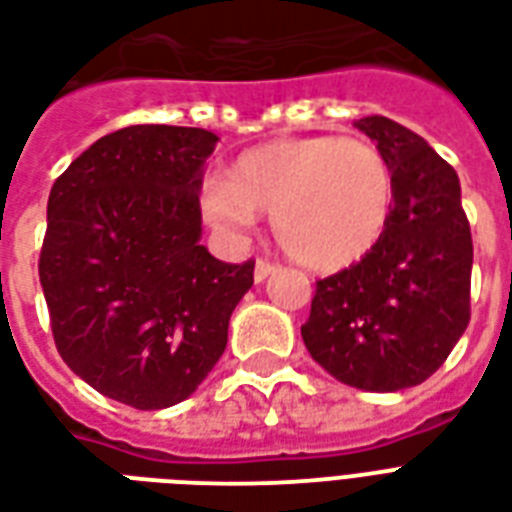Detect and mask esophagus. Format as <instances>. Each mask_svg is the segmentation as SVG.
Segmentation results:
<instances>
[{
    "label": "esophagus",
    "instance_id": "obj_1",
    "mask_svg": "<svg viewBox=\"0 0 512 512\" xmlns=\"http://www.w3.org/2000/svg\"><path fill=\"white\" fill-rule=\"evenodd\" d=\"M272 272H277V264H272L269 259H259L256 261V269H253V277H256V283H261V280H267Z\"/></svg>",
    "mask_w": 512,
    "mask_h": 512
}]
</instances>
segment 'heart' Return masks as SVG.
<instances>
[{"label":"heart","mask_w":512,"mask_h":512,"mask_svg":"<svg viewBox=\"0 0 512 512\" xmlns=\"http://www.w3.org/2000/svg\"><path fill=\"white\" fill-rule=\"evenodd\" d=\"M395 178L374 144L342 136L280 138L240 154L229 178H208L202 211L227 232L272 213L280 248L318 272L360 261L382 240Z\"/></svg>","instance_id":"b5f03b06"}]
</instances>
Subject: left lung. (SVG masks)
I'll return each mask as SVG.
<instances>
[{
    "label": "left lung",
    "instance_id": "1",
    "mask_svg": "<svg viewBox=\"0 0 512 512\" xmlns=\"http://www.w3.org/2000/svg\"><path fill=\"white\" fill-rule=\"evenodd\" d=\"M355 125L390 162V221L374 251L315 283L301 339L339 382L395 392L430 379L465 334L473 237L457 170L425 138L379 114Z\"/></svg>",
    "mask_w": 512,
    "mask_h": 512
}]
</instances>
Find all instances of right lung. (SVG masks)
<instances>
[{
    "mask_svg": "<svg viewBox=\"0 0 512 512\" xmlns=\"http://www.w3.org/2000/svg\"><path fill=\"white\" fill-rule=\"evenodd\" d=\"M219 136L130 125L98 138L47 200L39 253L55 347L93 390L157 411L189 398L227 347L256 261L200 245V186Z\"/></svg>",
    "mask_w": 512,
    "mask_h": 512,
    "instance_id": "1",
    "label": "right lung"
}]
</instances>
